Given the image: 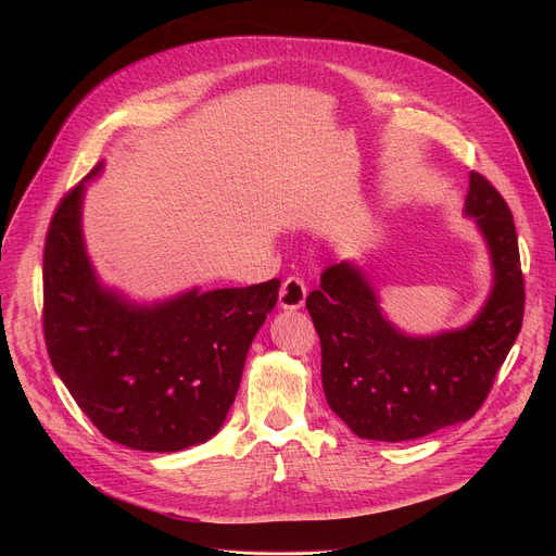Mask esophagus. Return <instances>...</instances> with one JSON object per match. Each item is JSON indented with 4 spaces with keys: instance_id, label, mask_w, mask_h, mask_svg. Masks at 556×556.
Wrapping results in <instances>:
<instances>
[{
    "instance_id": "esophagus-1",
    "label": "esophagus",
    "mask_w": 556,
    "mask_h": 556,
    "mask_svg": "<svg viewBox=\"0 0 556 556\" xmlns=\"http://www.w3.org/2000/svg\"><path fill=\"white\" fill-rule=\"evenodd\" d=\"M306 300V283L302 277H288L283 279L281 288H279V306L288 308V311H295L302 308Z\"/></svg>"
}]
</instances>
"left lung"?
Wrapping results in <instances>:
<instances>
[{
	"label": "left lung",
	"instance_id": "obj_1",
	"mask_svg": "<svg viewBox=\"0 0 556 556\" xmlns=\"http://www.w3.org/2000/svg\"><path fill=\"white\" fill-rule=\"evenodd\" d=\"M464 212L476 218L493 266L491 295L469 327L430 338L401 333L349 261L329 266L306 298L323 346L327 403L365 440H417L471 419L518 338L525 281L511 210L471 170Z\"/></svg>",
	"mask_w": 556,
	"mask_h": 556
}]
</instances>
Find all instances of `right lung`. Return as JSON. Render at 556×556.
Wrapping results in <instances>:
<instances>
[{
    "label": "right lung",
    "mask_w": 556,
    "mask_h": 556,
    "mask_svg": "<svg viewBox=\"0 0 556 556\" xmlns=\"http://www.w3.org/2000/svg\"><path fill=\"white\" fill-rule=\"evenodd\" d=\"M92 168L58 204L42 263V327L55 374L110 442L175 453L214 437L239 392L248 349L279 279L198 288L135 306L101 288L85 254L80 204Z\"/></svg>",
    "instance_id": "1"
}]
</instances>
